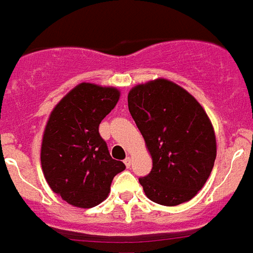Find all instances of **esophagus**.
Masks as SVG:
<instances>
[{
	"mask_svg": "<svg viewBox=\"0 0 253 253\" xmlns=\"http://www.w3.org/2000/svg\"><path fill=\"white\" fill-rule=\"evenodd\" d=\"M124 163L126 167H130V165H132V159H130V158H126V159L124 160Z\"/></svg>",
	"mask_w": 253,
	"mask_h": 253,
	"instance_id": "34e87169",
	"label": "esophagus"
}]
</instances>
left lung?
Listing matches in <instances>:
<instances>
[{"label":"left lung","instance_id":"1","mask_svg":"<svg viewBox=\"0 0 253 253\" xmlns=\"http://www.w3.org/2000/svg\"><path fill=\"white\" fill-rule=\"evenodd\" d=\"M128 108L152 156L151 172L139 178L145 195L165 206L191 200L215 160L214 130L204 108L166 79L132 88Z\"/></svg>","mask_w":253,"mask_h":253}]
</instances>
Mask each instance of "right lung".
<instances>
[{
    "instance_id": "right-lung-1",
    "label": "right lung",
    "mask_w": 253,
    "mask_h": 253,
    "mask_svg": "<svg viewBox=\"0 0 253 253\" xmlns=\"http://www.w3.org/2000/svg\"><path fill=\"white\" fill-rule=\"evenodd\" d=\"M120 98L114 87L81 84L49 116L42 144V167L53 193L78 208H93L108 197L125 165L114 160L99 134L101 121Z\"/></svg>"
}]
</instances>
